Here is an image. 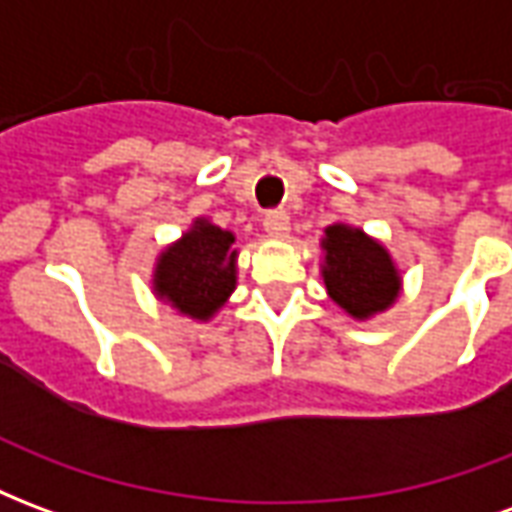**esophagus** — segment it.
I'll use <instances>...</instances> for the list:
<instances>
[{
	"label": "esophagus",
	"instance_id": "obj_1",
	"mask_svg": "<svg viewBox=\"0 0 512 512\" xmlns=\"http://www.w3.org/2000/svg\"><path fill=\"white\" fill-rule=\"evenodd\" d=\"M263 227H266L268 235L285 238L290 230V216L285 211H268L266 216H263Z\"/></svg>",
	"mask_w": 512,
	"mask_h": 512
}]
</instances>
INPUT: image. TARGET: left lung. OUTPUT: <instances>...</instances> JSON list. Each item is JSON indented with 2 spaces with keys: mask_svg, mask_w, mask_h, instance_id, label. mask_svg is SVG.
I'll use <instances>...</instances> for the list:
<instances>
[{
  "mask_svg": "<svg viewBox=\"0 0 512 512\" xmlns=\"http://www.w3.org/2000/svg\"><path fill=\"white\" fill-rule=\"evenodd\" d=\"M321 246L326 252L321 266L326 293L351 318L367 321L395 304L400 271L376 238L351 224H332Z\"/></svg>",
  "mask_w": 512,
  "mask_h": 512,
  "instance_id": "left-lung-1",
  "label": "left lung"
}]
</instances>
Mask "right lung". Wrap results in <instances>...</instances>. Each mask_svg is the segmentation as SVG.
Here are the masks:
<instances>
[{"label":"right lung","mask_w":512,"mask_h":512,"mask_svg":"<svg viewBox=\"0 0 512 512\" xmlns=\"http://www.w3.org/2000/svg\"><path fill=\"white\" fill-rule=\"evenodd\" d=\"M235 235L208 219H197L189 233L158 255L153 293L180 315L211 321L235 290Z\"/></svg>","instance_id":"obj_1"}]
</instances>
